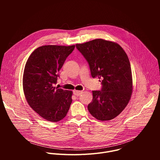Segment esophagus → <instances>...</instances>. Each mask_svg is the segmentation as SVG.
<instances>
[{"instance_id": "esophagus-1", "label": "esophagus", "mask_w": 160, "mask_h": 160, "mask_svg": "<svg viewBox=\"0 0 160 160\" xmlns=\"http://www.w3.org/2000/svg\"><path fill=\"white\" fill-rule=\"evenodd\" d=\"M82 93V91H80V90H73V94H74L75 96H80Z\"/></svg>"}]
</instances>
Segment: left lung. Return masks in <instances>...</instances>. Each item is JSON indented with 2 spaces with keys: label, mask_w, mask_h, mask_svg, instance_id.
Wrapping results in <instances>:
<instances>
[{
  "label": "left lung",
  "mask_w": 160,
  "mask_h": 160,
  "mask_svg": "<svg viewBox=\"0 0 160 160\" xmlns=\"http://www.w3.org/2000/svg\"><path fill=\"white\" fill-rule=\"evenodd\" d=\"M87 61L92 78H102L101 90L92 91L88 110L100 121L117 117L128 104L132 93V70L128 58L116 42L103 39L76 44Z\"/></svg>",
  "instance_id": "obj_1"
}]
</instances>
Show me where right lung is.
Wrapping results in <instances>:
<instances>
[{
    "mask_svg": "<svg viewBox=\"0 0 160 160\" xmlns=\"http://www.w3.org/2000/svg\"><path fill=\"white\" fill-rule=\"evenodd\" d=\"M75 45H48L37 48L24 70L22 87L30 106L43 119L57 122L63 119L72 102V91L54 87L58 73Z\"/></svg>",
    "mask_w": 160,
    "mask_h": 160,
    "instance_id": "right-lung-1",
    "label": "right lung"
}]
</instances>
